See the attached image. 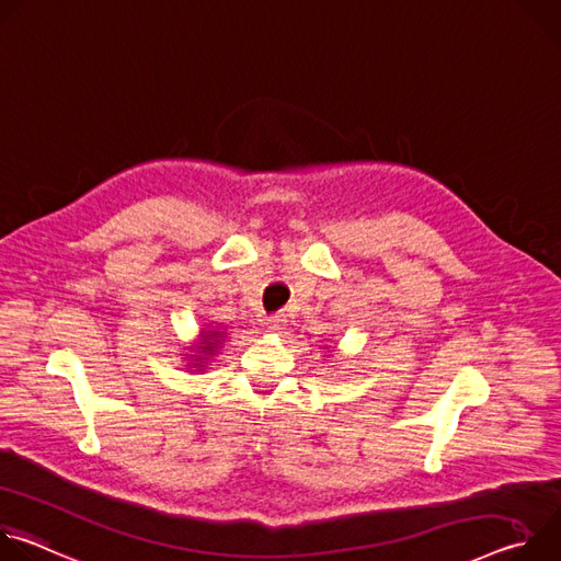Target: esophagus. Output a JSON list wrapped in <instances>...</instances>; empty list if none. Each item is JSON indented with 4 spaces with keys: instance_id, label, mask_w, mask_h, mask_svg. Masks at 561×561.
<instances>
[{
    "instance_id": "obj_1",
    "label": "esophagus",
    "mask_w": 561,
    "mask_h": 561,
    "mask_svg": "<svg viewBox=\"0 0 561 561\" xmlns=\"http://www.w3.org/2000/svg\"><path fill=\"white\" fill-rule=\"evenodd\" d=\"M264 324H266V331H268V333H279L282 327H284V319H282L279 314H275V317H268Z\"/></svg>"
}]
</instances>
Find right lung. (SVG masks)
I'll use <instances>...</instances> for the list:
<instances>
[{
	"label": "right lung",
	"instance_id": "1",
	"mask_svg": "<svg viewBox=\"0 0 561 561\" xmlns=\"http://www.w3.org/2000/svg\"><path fill=\"white\" fill-rule=\"evenodd\" d=\"M199 337H202V342H197V351H193L195 355H191L193 368H202L208 362V357H213L224 342L221 340L224 333H219V331H204Z\"/></svg>",
	"mask_w": 561,
	"mask_h": 561
}]
</instances>
